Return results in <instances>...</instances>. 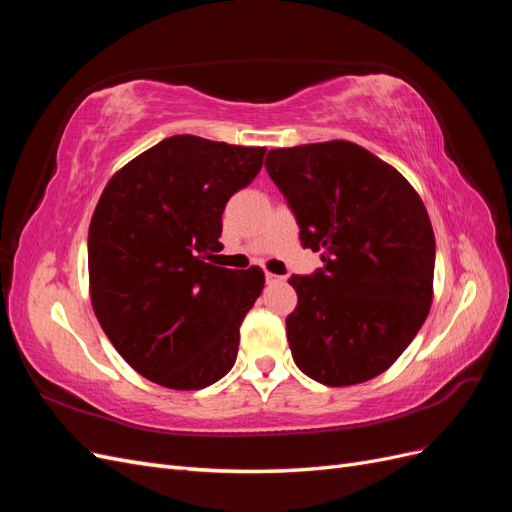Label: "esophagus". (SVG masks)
I'll use <instances>...</instances> for the list:
<instances>
[{
	"mask_svg": "<svg viewBox=\"0 0 512 512\" xmlns=\"http://www.w3.org/2000/svg\"><path fill=\"white\" fill-rule=\"evenodd\" d=\"M265 280H267V284H277V282H284V277L282 275H275V273H265Z\"/></svg>",
	"mask_w": 512,
	"mask_h": 512,
	"instance_id": "1",
	"label": "esophagus"
}]
</instances>
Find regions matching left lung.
I'll return each instance as SVG.
<instances>
[{
  "mask_svg": "<svg viewBox=\"0 0 512 512\" xmlns=\"http://www.w3.org/2000/svg\"><path fill=\"white\" fill-rule=\"evenodd\" d=\"M303 247L322 269L292 275V359L327 386L380 376L404 352L433 301L436 239L421 196L391 164L350 141L267 153Z\"/></svg>",
  "mask_w": 512,
  "mask_h": 512,
  "instance_id": "1",
  "label": "left lung"
}]
</instances>
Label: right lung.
Instances as JSON below:
<instances>
[{
  "mask_svg": "<svg viewBox=\"0 0 512 512\" xmlns=\"http://www.w3.org/2000/svg\"><path fill=\"white\" fill-rule=\"evenodd\" d=\"M265 151L164 138L117 170L91 215L96 318L126 363L166 389H205L237 361L239 327L265 273L205 260L222 247L228 198L254 181Z\"/></svg>",
  "mask_w": 512,
  "mask_h": 512,
  "instance_id": "add662e5",
  "label": "right lung"
}]
</instances>
